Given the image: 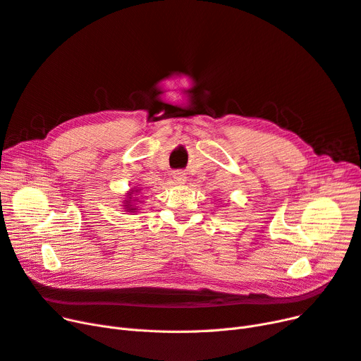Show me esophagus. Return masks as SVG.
<instances>
[{"instance_id":"obj_1","label":"esophagus","mask_w":361,"mask_h":361,"mask_svg":"<svg viewBox=\"0 0 361 361\" xmlns=\"http://www.w3.org/2000/svg\"><path fill=\"white\" fill-rule=\"evenodd\" d=\"M173 180H175V183H185L186 175H185L183 171H180V170L173 171Z\"/></svg>"}]
</instances>
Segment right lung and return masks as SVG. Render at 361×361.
<instances>
[{
	"label": "right lung",
	"mask_w": 361,
	"mask_h": 361,
	"mask_svg": "<svg viewBox=\"0 0 361 361\" xmlns=\"http://www.w3.org/2000/svg\"><path fill=\"white\" fill-rule=\"evenodd\" d=\"M135 192H139V190H132L130 192H128L127 194V200H124V209H126V212H136L137 209H136V206L133 204L135 203V201H136V197H135L134 200H132L131 198L133 197V194ZM139 200V198H137Z\"/></svg>",
	"instance_id": "add662e5"
}]
</instances>
